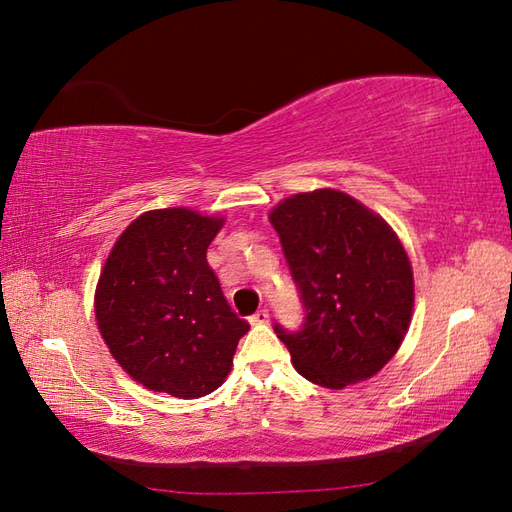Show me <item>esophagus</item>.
Wrapping results in <instances>:
<instances>
[{
    "instance_id": "esophagus-1",
    "label": "esophagus",
    "mask_w": 512,
    "mask_h": 512,
    "mask_svg": "<svg viewBox=\"0 0 512 512\" xmlns=\"http://www.w3.org/2000/svg\"><path fill=\"white\" fill-rule=\"evenodd\" d=\"M248 321H250V325H266L268 323V310L266 308L257 310L255 314H250Z\"/></svg>"
}]
</instances>
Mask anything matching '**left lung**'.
I'll list each match as a JSON object with an SVG mask.
<instances>
[{
    "mask_svg": "<svg viewBox=\"0 0 512 512\" xmlns=\"http://www.w3.org/2000/svg\"><path fill=\"white\" fill-rule=\"evenodd\" d=\"M268 217L306 312L297 332L275 323L297 372L328 389L378 374L413 310V273L396 233L334 189L290 195Z\"/></svg>",
    "mask_w": 512,
    "mask_h": 512,
    "instance_id": "obj_1",
    "label": "left lung"
}]
</instances>
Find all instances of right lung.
<instances>
[{"label":"right lung","mask_w":512,"mask_h":512,"mask_svg":"<svg viewBox=\"0 0 512 512\" xmlns=\"http://www.w3.org/2000/svg\"><path fill=\"white\" fill-rule=\"evenodd\" d=\"M224 217L191 209L147 211L116 239L96 286L103 341L151 391L202 398L231 372L250 325L228 306L206 248Z\"/></svg>","instance_id":"1"}]
</instances>
